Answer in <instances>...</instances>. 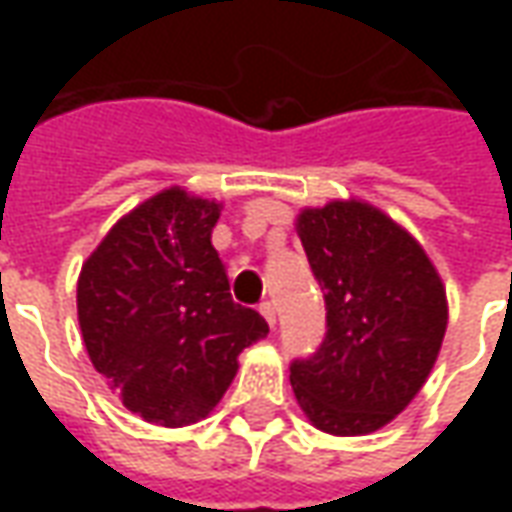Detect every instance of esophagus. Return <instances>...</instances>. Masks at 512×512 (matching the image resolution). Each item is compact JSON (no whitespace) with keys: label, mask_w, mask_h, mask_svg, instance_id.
<instances>
[{"label":"esophagus","mask_w":512,"mask_h":512,"mask_svg":"<svg viewBox=\"0 0 512 512\" xmlns=\"http://www.w3.org/2000/svg\"><path fill=\"white\" fill-rule=\"evenodd\" d=\"M260 312H263V318L268 321V326H274V323H277V310H274V304H271V301H263V304H260Z\"/></svg>","instance_id":"esophagus-1"}]
</instances>
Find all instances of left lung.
Wrapping results in <instances>:
<instances>
[{"label":"left lung","instance_id":"1","mask_svg":"<svg viewBox=\"0 0 512 512\" xmlns=\"http://www.w3.org/2000/svg\"><path fill=\"white\" fill-rule=\"evenodd\" d=\"M301 246L326 301V337L293 359L290 384L315 428L362 436L414 400L447 332V293L425 249L373 205L299 213Z\"/></svg>","mask_w":512,"mask_h":512}]
</instances>
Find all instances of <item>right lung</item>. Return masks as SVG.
Listing matches in <instances>:
<instances>
[{
    "mask_svg": "<svg viewBox=\"0 0 512 512\" xmlns=\"http://www.w3.org/2000/svg\"><path fill=\"white\" fill-rule=\"evenodd\" d=\"M222 205L164 189L106 233L79 274L76 307L90 362L147 422H200L268 334L235 304L211 233Z\"/></svg>",
    "mask_w": 512,
    "mask_h": 512,
    "instance_id": "1",
    "label": "right lung"
}]
</instances>
